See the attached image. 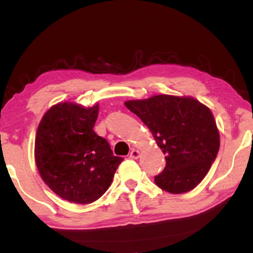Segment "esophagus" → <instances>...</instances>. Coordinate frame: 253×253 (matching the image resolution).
<instances>
[{"label": "esophagus", "mask_w": 253, "mask_h": 253, "mask_svg": "<svg viewBox=\"0 0 253 253\" xmlns=\"http://www.w3.org/2000/svg\"><path fill=\"white\" fill-rule=\"evenodd\" d=\"M140 153L139 151H137V149H132V151L130 152V157L132 158V160H137V158L139 157Z\"/></svg>", "instance_id": "34e87169"}]
</instances>
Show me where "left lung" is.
<instances>
[{
    "label": "left lung",
    "instance_id": "8db88e82",
    "mask_svg": "<svg viewBox=\"0 0 253 253\" xmlns=\"http://www.w3.org/2000/svg\"><path fill=\"white\" fill-rule=\"evenodd\" d=\"M165 154L166 166L155 176L158 187L172 194L193 190L215 161L220 134L212 111L193 97L156 95L128 100Z\"/></svg>",
    "mask_w": 253,
    "mask_h": 253
}]
</instances>
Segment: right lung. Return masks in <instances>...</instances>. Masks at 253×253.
Instances as JSON below:
<instances>
[{
  "label": "right lung",
  "mask_w": 253,
  "mask_h": 253,
  "mask_svg": "<svg viewBox=\"0 0 253 253\" xmlns=\"http://www.w3.org/2000/svg\"><path fill=\"white\" fill-rule=\"evenodd\" d=\"M99 105L59 102L43 115L34 145L42 179L72 203L89 204L108 190L122 157L93 131Z\"/></svg>",
  "instance_id": "obj_1"
}]
</instances>
